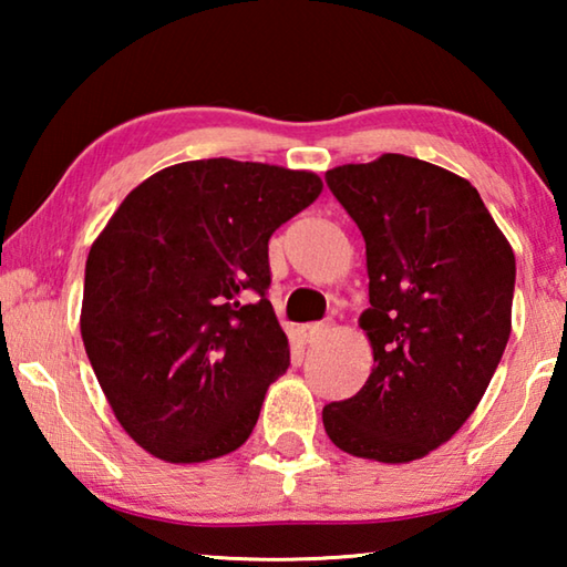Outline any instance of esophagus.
<instances>
[{
  "label": "esophagus",
  "instance_id": "obj_1",
  "mask_svg": "<svg viewBox=\"0 0 567 567\" xmlns=\"http://www.w3.org/2000/svg\"><path fill=\"white\" fill-rule=\"evenodd\" d=\"M328 330H330V322H318V324H302L300 328V338H302V342H307V344H312V342H318V340H322L324 334H328Z\"/></svg>",
  "mask_w": 567,
  "mask_h": 567
}]
</instances>
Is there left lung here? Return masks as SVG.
I'll list each match as a JSON object with an SVG mask.
<instances>
[{
	"label": "left lung",
	"instance_id": "left-lung-1",
	"mask_svg": "<svg viewBox=\"0 0 567 567\" xmlns=\"http://www.w3.org/2000/svg\"><path fill=\"white\" fill-rule=\"evenodd\" d=\"M364 237L372 368L358 395L322 408L340 450L410 463L473 415L511 338L515 255L467 179L382 155L324 172Z\"/></svg>",
	"mask_w": 567,
	"mask_h": 567
}]
</instances>
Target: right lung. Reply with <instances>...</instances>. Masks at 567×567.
<instances>
[{"label": "right lung", "mask_w": 567, "mask_h": 567, "mask_svg": "<svg viewBox=\"0 0 567 567\" xmlns=\"http://www.w3.org/2000/svg\"><path fill=\"white\" fill-rule=\"evenodd\" d=\"M320 192L312 172L182 162L134 187L94 239L84 350L114 417L147 453L205 463L252 433L290 364L267 300V243Z\"/></svg>", "instance_id": "right-lung-1"}]
</instances>
